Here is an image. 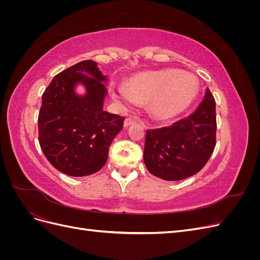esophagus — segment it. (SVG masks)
<instances>
[{
    "mask_svg": "<svg viewBox=\"0 0 260 260\" xmlns=\"http://www.w3.org/2000/svg\"><path fill=\"white\" fill-rule=\"evenodd\" d=\"M135 122H136V119H133V118H131V117H128V118H125V119H124L123 124H124V127H129L130 124L135 123Z\"/></svg>",
    "mask_w": 260,
    "mask_h": 260,
    "instance_id": "obj_1",
    "label": "esophagus"
}]
</instances>
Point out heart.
<instances>
[{"instance_id":"b5f03b06","label":"heart","mask_w":260,"mask_h":260,"mask_svg":"<svg viewBox=\"0 0 260 260\" xmlns=\"http://www.w3.org/2000/svg\"><path fill=\"white\" fill-rule=\"evenodd\" d=\"M199 93V81L190 73L162 69L139 74L124 85H113V99L123 106L147 102L158 119H171L190 107Z\"/></svg>"}]
</instances>
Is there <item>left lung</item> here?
<instances>
[{
	"mask_svg": "<svg viewBox=\"0 0 260 260\" xmlns=\"http://www.w3.org/2000/svg\"><path fill=\"white\" fill-rule=\"evenodd\" d=\"M216 102L207 89L202 103L184 119L146 130L144 164L167 181L191 177L205 166L216 146Z\"/></svg>",
	"mask_w": 260,
	"mask_h": 260,
	"instance_id": "1",
	"label": "left lung"
}]
</instances>
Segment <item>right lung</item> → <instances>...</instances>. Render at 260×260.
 Segmentation results:
<instances>
[{
	"mask_svg": "<svg viewBox=\"0 0 260 260\" xmlns=\"http://www.w3.org/2000/svg\"><path fill=\"white\" fill-rule=\"evenodd\" d=\"M106 81L96 61L82 60L55 76L43 92L39 143L52 166L65 175L83 177L103 168L123 127L124 117L103 109L107 91L102 82ZM77 83L86 86L83 97L74 93Z\"/></svg>",
	"mask_w": 260,
	"mask_h": 260,
	"instance_id": "add662e5",
	"label": "right lung"
}]
</instances>
